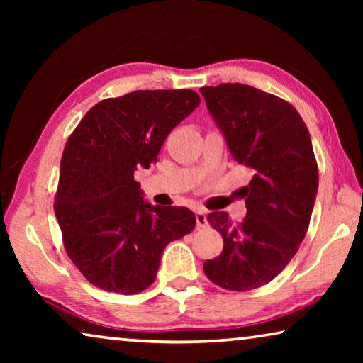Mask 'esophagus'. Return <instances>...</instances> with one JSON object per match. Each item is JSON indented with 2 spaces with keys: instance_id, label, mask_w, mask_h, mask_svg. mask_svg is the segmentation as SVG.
Returning a JSON list of instances; mask_svg holds the SVG:
<instances>
[{
  "instance_id": "34e87169",
  "label": "esophagus",
  "mask_w": 363,
  "mask_h": 363,
  "mask_svg": "<svg viewBox=\"0 0 363 363\" xmlns=\"http://www.w3.org/2000/svg\"><path fill=\"white\" fill-rule=\"evenodd\" d=\"M195 219H196V227H206L208 225V219H206V211L199 210L195 213Z\"/></svg>"
}]
</instances>
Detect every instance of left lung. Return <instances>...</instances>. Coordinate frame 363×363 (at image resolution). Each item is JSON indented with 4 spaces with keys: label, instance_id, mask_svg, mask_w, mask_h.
Wrapping results in <instances>:
<instances>
[{
    "label": "left lung",
    "instance_id": "left-lung-1",
    "mask_svg": "<svg viewBox=\"0 0 363 363\" xmlns=\"http://www.w3.org/2000/svg\"><path fill=\"white\" fill-rule=\"evenodd\" d=\"M200 93L233 160L255 173L240 224L225 211L208 214L224 248L203 270L225 290H255L286 267L309 227L318 189L311 136L291 104L253 86L223 83Z\"/></svg>",
    "mask_w": 363,
    "mask_h": 363
}]
</instances>
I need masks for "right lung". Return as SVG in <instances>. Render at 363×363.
<instances>
[{
	"label": "right lung",
	"mask_w": 363,
	"mask_h": 363,
	"mask_svg": "<svg viewBox=\"0 0 363 363\" xmlns=\"http://www.w3.org/2000/svg\"><path fill=\"white\" fill-rule=\"evenodd\" d=\"M200 104L192 89L134 91L89 110L65 144L54 201L64 247L86 280L136 294L153 284L167 245L195 227L189 208L150 205V168L173 128Z\"/></svg>",
	"instance_id": "add662e5"
}]
</instances>
